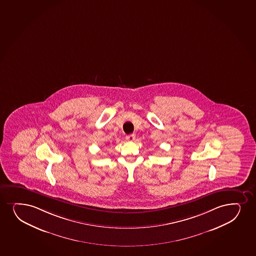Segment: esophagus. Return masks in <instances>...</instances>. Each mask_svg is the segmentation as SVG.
Here are the masks:
<instances>
[{
	"label": "esophagus",
	"instance_id": "esophagus-1",
	"mask_svg": "<svg viewBox=\"0 0 256 256\" xmlns=\"http://www.w3.org/2000/svg\"><path fill=\"white\" fill-rule=\"evenodd\" d=\"M126 140L128 142H134L136 140V136L134 134H128V136H126Z\"/></svg>",
	"mask_w": 256,
	"mask_h": 256
}]
</instances>
